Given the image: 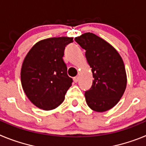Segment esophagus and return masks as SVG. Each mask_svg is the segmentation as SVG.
I'll return each mask as SVG.
<instances>
[{
  "instance_id": "34e87169",
  "label": "esophagus",
  "mask_w": 146,
  "mask_h": 146,
  "mask_svg": "<svg viewBox=\"0 0 146 146\" xmlns=\"http://www.w3.org/2000/svg\"><path fill=\"white\" fill-rule=\"evenodd\" d=\"M74 82H78V80H79V77H78V76H77V77H74Z\"/></svg>"
}]
</instances>
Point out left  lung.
I'll list each match as a JSON object with an SVG mask.
<instances>
[{"label": "left lung", "instance_id": "left-lung-1", "mask_svg": "<svg viewBox=\"0 0 146 146\" xmlns=\"http://www.w3.org/2000/svg\"><path fill=\"white\" fill-rule=\"evenodd\" d=\"M74 40L86 50L94 78L91 89L85 93L86 103L94 111H108L118 104L126 90L123 59L110 44L93 33H85Z\"/></svg>", "mask_w": 146, "mask_h": 146}]
</instances>
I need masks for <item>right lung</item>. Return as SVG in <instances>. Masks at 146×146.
Segmentation results:
<instances>
[{
    "instance_id": "1",
    "label": "right lung",
    "mask_w": 146,
    "mask_h": 146,
    "mask_svg": "<svg viewBox=\"0 0 146 146\" xmlns=\"http://www.w3.org/2000/svg\"><path fill=\"white\" fill-rule=\"evenodd\" d=\"M72 42L73 38L66 36L41 40L24 58L20 72L22 87L37 108L51 110L64 102L72 79L67 74L63 56L65 47Z\"/></svg>"
}]
</instances>
